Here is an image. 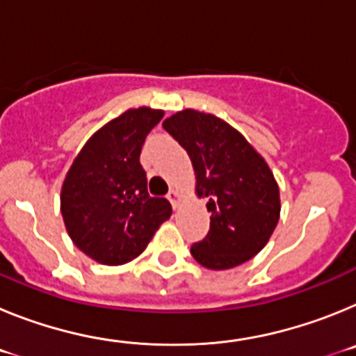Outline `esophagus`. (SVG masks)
Returning a JSON list of instances; mask_svg holds the SVG:
<instances>
[{
    "label": "esophagus",
    "mask_w": 356,
    "mask_h": 356,
    "mask_svg": "<svg viewBox=\"0 0 356 356\" xmlns=\"http://www.w3.org/2000/svg\"><path fill=\"white\" fill-rule=\"evenodd\" d=\"M168 200L171 201L172 209H178V207H180V203H181V194L178 193L176 188H171V191H169V194H168Z\"/></svg>",
    "instance_id": "34e87169"
}]
</instances>
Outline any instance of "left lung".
I'll return each mask as SVG.
<instances>
[{
  "mask_svg": "<svg viewBox=\"0 0 356 356\" xmlns=\"http://www.w3.org/2000/svg\"><path fill=\"white\" fill-rule=\"evenodd\" d=\"M188 153L196 194L207 197L210 229L191 248L207 269H229L253 259L280 219V191L260 153L228 122L197 110H181L162 122Z\"/></svg>",
  "mask_w": 356,
  "mask_h": 356,
  "instance_id": "left-lung-1",
  "label": "left lung"
}]
</instances>
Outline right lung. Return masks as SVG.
<instances>
[{
    "label": "right lung",
    "mask_w": 356,
    "mask_h": 356,
    "mask_svg": "<svg viewBox=\"0 0 356 356\" xmlns=\"http://www.w3.org/2000/svg\"><path fill=\"white\" fill-rule=\"evenodd\" d=\"M162 110L130 108L90 137L65 175L60 212L74 246L105 266L137 259L172 209L147 193L140 149Z\"/></svg>",
    "instance_id": "obj_1"
}]
</instances>
